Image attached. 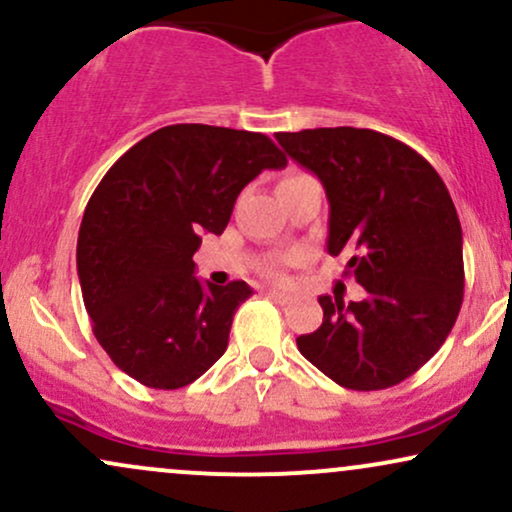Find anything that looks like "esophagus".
Returning a JSON list of instances; mask_svg holds the SVG:
<instances>
[{"label":"esophagus","mask_w":512,"mask_h":512,"mask_svg":"<svg viewBox=\"0 0 512 512\" xmlns=\"http://www.w3.org/2000/svg\"><path fill=\"white\" fill-rule=\"evenodd\" d=\"M267 298H269V301H274V303L286 305V303L291 301V293H284V291H267Z\"/></svg>","instance_id":"esophagus-1"}]
</instances>
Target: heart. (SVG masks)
Here are the masks:
<instances>
[{
    "label": "heart",
    "instance_id": "heart-1",
    "mask_svg": "<svg viewBox=\"0 0 512 512\" xmlns=\"http://www.w3.org/2000/svg\"><path fill=\"white\" fill-rule=\"evenodd\" d=\"M267 274H269V276H274V279H279V276H281V269H279V267H272V269H269Z\"/></svg>",
    "mask_w": 512,
    "mask_h": 512
}]
</instances>
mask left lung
<instances>
[{
	"mask_svg": "<svg viewBox=\"0 0 512 512\" xmlns=\"http://www.w3.org/2000/svg\"><path fill=\"white\" fill-rule=\"evenodd\" d=\"M330 199L327 250L354 252L346 274L366 301L320 296L322 325L298 351L349 390H385L414 375L455 325L464 296L462 226L436 168L375 129L276 132Z\"/></svg>",
	"mask_w": 512,
	"mask_h": 512,
	"instance_id": "left-lung-1",
	"label": "left lung"
}]
</instances>
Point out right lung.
<instances>
[{"instance_id":"add662e5","label":"right lung","mask_w":512,"mask_h":512,"mask_svg":"<svg viewBox=\"0 0 512 512\" xmlns=\"http://www.w3.org/2000/svg\"><path fill=\"white\" fill-rule=\"evenodd\" d=\"M286 156L267 134L168 125L98 182L76 243L93 334L129 378L154 390L195 383L228 346L245 281L202 286L192 255L221 236L245 185Z\"/></svg>"}]
</instances>
